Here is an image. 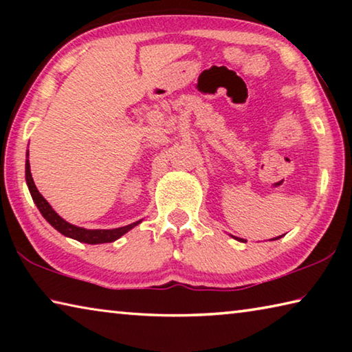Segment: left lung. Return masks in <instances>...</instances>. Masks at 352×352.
<instances>
[{"instance_id":"obj_1","label":"left lung","mask_w":352,"mask_h":352,"mask_svg":"<svg viewBox=\"0 0 352 352\" xmlns=\"http://www.w3.org/2000/svg\"><path fill=\"white\" fill-rule=\"evenodd\" d=\"M279 237H281V236H279ZM279 237H275V239H279ZM236 239H237V237H236ZM237 241H242V239H237ZM243 242V241H242Z\"/></svg>"}]
</instances>
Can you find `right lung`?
Here are the masks:
<instances>
[{
    "mask_svg": "<svg viewBox=\"0 0 352 352\" xmlns=\"http://www.w3.org/2000/svg\"><path fill=\"white\" fill-rule=\"evenodd\" d=\"M26 183H28V188H29V192L32 195V200L35 201V205L41 212V216H43L47 222H50L54 228L58 231V233H62L63 236L67 237H73V239L83 242V243H105V242H113L121 237L122 234H126L129 230H132L133 226L138 225L140 222H135V223H130L127 226H121V228H115V230H85V228H80V226H76V225H71L68 223L67 220H63L58 214L52 210L51 205L47 204L45 200L43 195L38 192V189L35 188V183L32 180V175H31V169H29V160H26Z\"/></svg>",
    "mask_w": 352,
    "mask_h": 352,
    "instance_id": "1",
    "label": "right lung"
}]
</instances>
